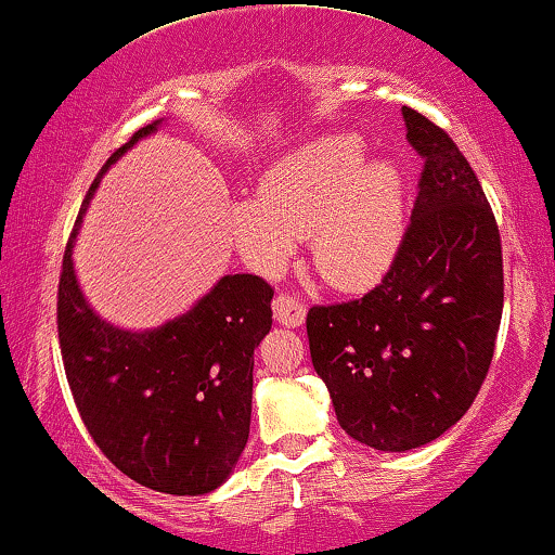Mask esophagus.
<instances>
[{
    "instance_id": "esophagus-1",
    "label": "esophagus",
    "mask_w": 555,
    "mask_h": 555,
    "mask_svg": "<svg viewBox=\"0 0 555 555\" xmlns=\"http://www.w3.org/2000/svg\"><path fill=\"white\" fill-rule=\"evenodd\" d=\"M272 315H275L280 325L300 327L305 323V305L297 297L283 293L272 300Z\"/></svg>"
}]
</instances>
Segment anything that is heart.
Here are the masks:
<instances>
[{
	"mask_svg": "<svg viewBox=\"0 0 555 555\" xmlns=\"http://www.w3.org/2000/svg\"><path fill=\"white\" fill-rule=\"evenodd\" d=\"M352 138L302 144L262 175L255 199L230 210L232 237L260 272H280L297 237H310L312 262L345 293L377 285L403 237V178L396 165L360 163Z\"/></svg>",
	"mask_w": 555,
	"mask_h": 555,
	"instance_id": "1",
	"label": "heart"
}]
</instances>
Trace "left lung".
<instances>
[{"instance_id":"obj_1","label":"left lung","mask_w":555,"mask_h":555,"mask_svg":"<svg viewBox=\"0 0 555 555\" xmlns=\"http://www.w3.org/2000/svg\"><path fill=\"white\" fill-rule=\"evenodd\" d=\"M403 119L423 172L396 260L358 300L308 310L310 358L337 423L388 453L461 421L503 315L501 232L476 172L436 122L411 107Z\"/></svg>"}]
</instances>
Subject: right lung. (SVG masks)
I'll return each instance as SVG.
<instances>
[{"mask_svg": "<svg viewBox=\"0 0 555 555\" xmlns=\"http://www.w3.org/2000/svg\"><path fill=\"white\" fill-rule=\"evenodd\" d=\"M132 134L102 172L144 134ZM100 172V175H102ZM100 178L87 192L62 258L57 333L72 398L107 461L140 486L203 495L235 468L250 436L255 348L272 325V287L224 275L172 323L130 333L94 315L79 293L72 243Z\"/></svg>", "mask_w": 555, "mask_h": 555, "instance_id": "1", "label": "right lung"}]
</instances>
